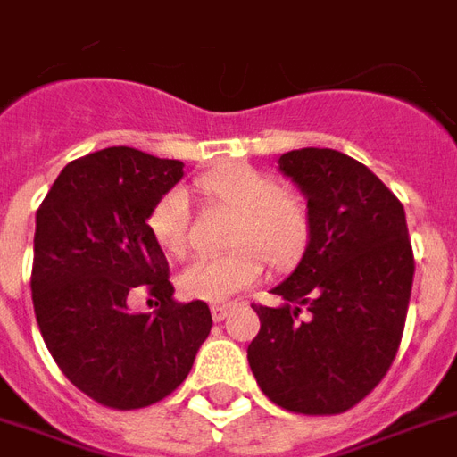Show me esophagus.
I'll list each match as a JSON object with an SVG mask.
<instances>
[{
	"mask_svg": "<svg viewBox=\"0 0 457 457\" xmlns=\"http://www.w3.org/2000/svg\"><path fill=\"white\" fill-rule=\"evenodd\" d=\"M210 313H212V320H225V318L232 313V306H225V303H215V306L210 308Z\"/></svg>",
	"mask_w": 457,
	"mask_h": 457,
	"instance_id": "obj_1",
	"label": "esophagus"
}]
</instances>
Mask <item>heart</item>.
<instances>
[{
	"mask_svg": "<svg viewBox=\"0 0 457 457\" xmlns=\"http://www.w3.org/2000/svg\"><path fill=\"white\" fill-rule=\"evenodd\" d=\"M208 198L237 210L232 245H245L220 257L190 259L179 274L183 296L222 303L239 291L254 287L262 277V254L284 264L296 257L308 235L306 212L296 198L281 190L277 180L252 166H225L198 179ZM190 203L186 190L170 188L149 212V232L163 252L180 254L188 245ZM254 246L258 248L253 249Z\"/></svg>",
	"mask_w": 457,
	"mask_h": 457,
	"instance_id": "b5f03b06",
	"label": "heart"
}]
</instances>
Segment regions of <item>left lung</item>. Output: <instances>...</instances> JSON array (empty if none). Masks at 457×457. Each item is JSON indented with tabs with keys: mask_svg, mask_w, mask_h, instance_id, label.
<instances>
[{
	"mask_svg": "<svg viewBox=\"0 0 457 457\" xmlns=\"http://www.w3.org/2000/svg\"><path fill=\"white\" fill-rule=\"evenodd\" d=\"M278 170L308 200V247L271 288L284 306L252 303L262 328L249 367L287 411L343 413L382 382L402 343L416 269L406 215L372 170L336 149L288 151Z\"/></svg>",
	"mask_w": 457,
	"mask_h": 457,
	"instance_id": "8db88e82",
	"label": "left lung"
}]
</instances>
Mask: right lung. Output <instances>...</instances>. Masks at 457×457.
Returning a JSON list of instances; mask_svg holds the SVG:
<instances>
[{"instance_id":"right-lung-1","label":"right lung","mask_w":457,"mask_h":457,"mask_svg":"<svg viewBox=\"0 0 457 457\" xmlns=\"http://www.w3.org/2000/svg\"><path fill=\"white\" fill-rule=\"evenodd\" d=\"M180 176V161L110 146L71 161L36 210L31 298L41 336L61 372L110 409L169 396L212 328L208 303L173 301L169 262L146 222ZM137 293L160 308L131 314Z\"/></svg>"}]
</instances>
